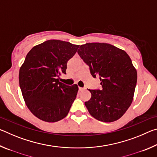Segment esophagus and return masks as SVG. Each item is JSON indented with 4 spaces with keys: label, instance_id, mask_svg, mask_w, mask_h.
I'll list each match as a JSON object with an SVG mask.
<instances>
[{
    "label": "esophagus",
    "instance_id": "34e87169",
    "mask_svg": "<svg viewBox=\"0 0 157 157\" xmlns=\"http://www.w3.org/2000/svg\"><path fill=\"white\" fill-rule=\"evenodd\" d=\"M86 89L85 88H82V87H79V91H83V90H85Z\"/></svg>",
    "mask_w": 157,
    "mask_h": 157
}]
</instances>
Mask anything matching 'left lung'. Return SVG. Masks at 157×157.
Here are the masks:
<instances>
[{
    "label": "left lung",
    "instance_id": "1",
    "mask_svg": "<svg viewBox=\"0 0 157 157\" xmlns=\"http://www.w3.org/2000/svg\"><path fill=\"white\" fill-rule=\"evenodd\" d=\"M78 52L89 66L94 78H100L101 90H91L85 102L89 113L105 123L118 120L131 105L137 82V72L127 53L106 43L81 45Z\"/></svg>",
    "mask_w": 157,
    "mask_h": 157
}]
</instances>
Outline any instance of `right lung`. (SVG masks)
<instances>
[{
    "mask_svg": "<svg viewBox=\"0 0 157 157\" xmlns=\"http://www.w3.org/2000/svg\"><path fill=\"white\" fill-rule=\"evenodd\" d=\"M79 45L60 40H48L34 46L19 70L20 88L28 108L36 118L48 123L68 115L78 91L77 84L59 81L66 74L68 61Z\"/></svg>",
    "mask_w": 157,
    "mask_h": 157,
    "instance_id": "1",
    "label": "right lung"
}]
</instances>
